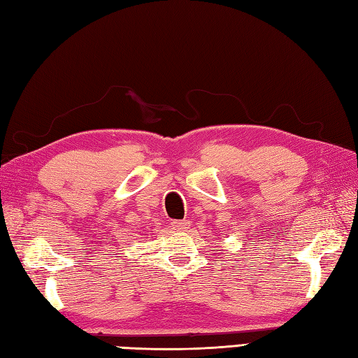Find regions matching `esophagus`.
<instances>
[{"mask_svg":"<svg viewBox=\"0 0 358 358\" xmlns=\"http://www.w3.org/2000/svg\"><path fill=\"white\" fill-rule=\"evenodd\" d=\"M171 226L174 231H179V232H188V229H190V221L188 220H176L171 222Z\"/></svg>","mask_w":358,"mask_h":358,"instance_id":"1","label":"esophagus"}]
</instances>
